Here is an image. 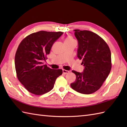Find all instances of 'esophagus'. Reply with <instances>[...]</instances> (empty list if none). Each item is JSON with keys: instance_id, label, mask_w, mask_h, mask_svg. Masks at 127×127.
<instances>
[{"instance_id": "obj_1", "label": "esophagus", "mask_w": 127, "mask_h": 127, "mask_svg": "<svg viewBox=\"0 0 127 127\" xmlns=\"http://www.w3.org/2000/svg\"><path fill=\"white\" fill-rule=\"evenodd\" d=\"M70 72V71H68V70H63V73L64 74H69Z\"/></svg>"}]
</instances>
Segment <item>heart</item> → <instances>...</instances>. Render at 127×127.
<instances>
[{"mask_svg": "<svg viewBox=\"0 0 127 127\" xmlns=\"http://www.w3.org/2000/svg\"><path fill=\"white\" fill-rule=\"evenodd\" d=\"M72 40H74L73 38L71 36H68L66 37L65 40V41H72Z\"/></svg>", "mask_w": 127, "mask_h": 127, "instance_id": "1", "label": "heart"}]
</instances>
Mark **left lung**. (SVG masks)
<instances>
[{"label": "left lung", "instance_id": "obj_1", "mask_svg": "<svg viewBox=\"0 0 127 127\" xmlns=\"http://www.w3.org/2000/svg\"><path fill=\"white\" fill-rule=\"evenodd\" d=\"M74 31L79 45L77 57L82 60L85 69L81 73L72 71L76 79L71 87L82 94L93 93L101 87L111 71V51L98 34L89 31Z\"/></svg>", "mask_w": 127, "mask_h": 127}]
</instances>
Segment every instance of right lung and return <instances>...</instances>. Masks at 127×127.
I'll return each mask as SVG.
<instances>
[{
    "mask_svg": "<svg viewBox=\"0 0 127 127\" xmlns=\"http://www.w3.org/2000/svg\"><path fill=\"white\" fill-rule=\"evenodd\" d=\"M62 34L39 31L26 36L19 45L15 58L16 75L31 93L40 95L50 92L63 73L62 69H52L43 64L53 43Z\"/></svg>",
    "mask_w": 127,
    "mask_h": 127,
    "instance_id": "add662e5",
    "label": "right lung"
}]
</instances>
